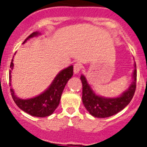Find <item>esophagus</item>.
Returning a JSON list of instances; mask_svg holds the SVG:
<instances>
[{
  "label": "esophagus",
  "mask_w": 147,
  "mask_h": 147,
  "mask_svg": "<svg viewBox=\"0 0 147 147\" xmlns=\"http://www.w3.org/2000/svg\"><path fill=\"white\" fill-rule=\"evenodd\" d=\"M80 70H81V65L80 63H76L74 65V74H78L80 73Z\"/></svg>",
  "instance_id": "1"
}]
</instances>
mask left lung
<instances>
[{"label":"left lung","mask_w":147,"mask_h":147,"mask_svg":"<svg viewBox=\"0 0 147 147\" xmlns=\"http://www.w3.org/2000/svg\"><path fill=\"white\" fill-rule=\"evenodd\" d=\"M132 82L129 88L123 92L120 96L107 98L96 94L91 86L88 84L84 75H81L82 83V102L89 113L96 118H107L112 116L122 110L129 105L135 94L136 88L137 71L134 65Z\"/></svg>","instance_id":"1"}]
</instances>
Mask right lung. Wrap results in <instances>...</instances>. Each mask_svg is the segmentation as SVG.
Segmentation results:
<instances>
[{
  "label": "right lung",
  "instance_id": "add662e5",
  "mask_svg": "<svg viewBox=\"0 0 147 147\" xmlns=\"http://www.w3.org/2000/svg\"><path fill=\"white\" fill-rule=\"evenodd\" d=\"M40 34V33L37 32H33L24 40L23 43H25L29 39L34 37H37ZM13 67H14V64H13L12 59L11 64H10V67L11 68V70L13 69ZM11 70L9 71L10 86L11 85ZM73 72H74L73 65H70L65 69L62 70L56 76L50 86L41 94L34 97V98H28V99H22V98H18L15 94L14 90L11 88L10 91H11L13 100L19 108L32 116L42 118L49 116L54 112V110L58 107L63 90H64L67 81L72 77L73 74H74Z\"/></svg>",
  "mask_w": 147,
  "mask_h": 147
}]
</instances>
